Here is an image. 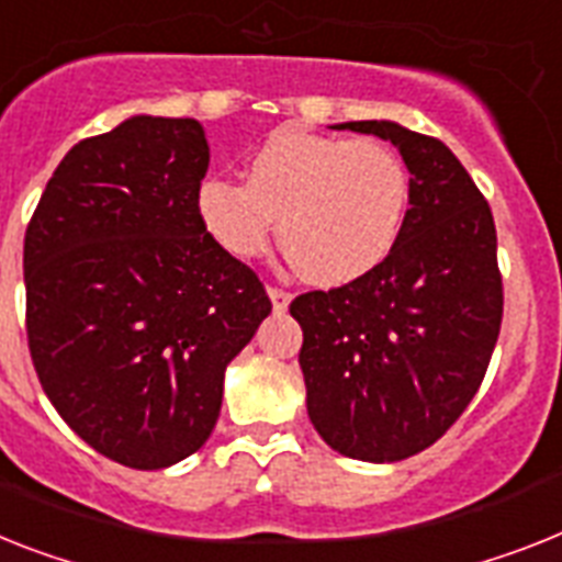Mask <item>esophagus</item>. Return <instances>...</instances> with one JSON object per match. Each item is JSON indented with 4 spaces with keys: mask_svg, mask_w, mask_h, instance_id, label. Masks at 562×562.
<instances>
[{
    "mask_svg": "<svg viewBox=\"0 0 562 562\" xmlns=\"http://www.w3.org/2000/svg\"><path fill=\"white\" fill-rule=\"evenodd\" d=\"M270 299H272V310H276V313H284L286 307H290V292L286 290H281V286H270Z\"/></svg>",
    "mask_w": 562,
    "mask_h": 562,
    "instance_id": "1",
    "label": "esophagus"
}]
</instances>
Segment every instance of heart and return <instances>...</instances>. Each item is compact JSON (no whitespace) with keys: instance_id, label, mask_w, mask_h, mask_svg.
Wrapping results in <instances>:
<instances>
[{"instance_id":"obj_1","label":"heart","mask_w":562,"mask_h":562,"mask_svg":"<svg viewBox=\"0 0 562 562\" xmlns=\"http://www.w3.org/2000/svg\"><path fill=\"white\" fill-rule=\"evenodd\" d=\"M194 209L235 258H258L278 226L301 276L350 284L396 249L411 212V175L382 140L281 128L249 157L247 183L209 175Z\"/></svg>"}]
</instances>
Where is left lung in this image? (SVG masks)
<instances>
[{"label": "left lung", "mask_w": 562, "mask_h": 562, "mask_svg": "<svg viewBox=\"0 0 562 562\" xmlns=\"http://www.w3.org/2000/svg\"><path fill=\"white\" fill-rule=\"evenodd\" d=\"M333 128L398 148L411 171V212L373 272L290 304L304 330L307 414L333 451L398 462L437 442L485 379L503 324L497 229L442 140L391 120Z\"/></svg>", "instance_id": "1"}]
</instances>
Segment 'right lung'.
Returning <instances> with one entry per match:
<instances>
[{
    "mask_svg": "<svg viewBox=\"0 0 562 562\" xmlns=\"http://www.w3.org/2000/svg\"><path fill=\"white\" fill-rule=\"evenodd\" d=\"M209 143L189 117H128L50 175L25 232V327L68 428L137 471L187 459L224 373L272 313L247 263L203 229Z\"/></svg>",
    "mask_w": 562,
    "mask_h": 562,
    "instance_id": "add662e5",
    "label": "right lung"
}]
</instances>
